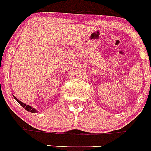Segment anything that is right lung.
I'll list each match as a JSON object with an SVG mask.
<instances>
[{
	"label": "right lung",
	"mask_w": 151,
	"mask_h": 151,
	"mask_svg": "<svg viewBox=\"0 0 151 151\" xmlns=\"http://www.w3.org/2000/svg\"><path fill=\"white\" fill-rule=\"evenodd\" d=\"M14 98L15 99V100H16V101H18V102H19V104H20V105L22 106V107H23V108H25V109H26V111H28L32 112V113H37V112H38V111H37V110L35 109V108H32L31 106L27 105V104H26L22 103V101H19V100H18V99H17L16 97H15V96H14Z\"/></svg>",
	"instance_id": "add662e5"
}]
</instances>
